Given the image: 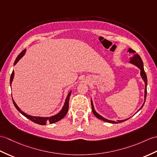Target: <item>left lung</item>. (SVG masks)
Wrapping results in <instances>:
<instances>
[{
	"instance_id": "left-lung-1",
	"label": "left lung",
	"mask_w": 157,
	"mask_h": 157,
	"mask_svg": "<svg viewBox=\"0 0 157 157\" xmlns=\"http://www.w3.org/2000/svg\"><path fill=\"white\" fill-rule=\"evenodd\" d=\"M128 52H129L130 54H131V56H131V57H130V63H132V64L135 65L136 66H137L138 68L140 69V75H141L142 78H143V79L144 80V84H145L144 101L143 104L142 105V106L140 107V108L138 110V112L143 107V105H144V102H145V100H146V97H147V74H145V71H144V70L143 62V61H142L139 55L137 54L136 53L135 51H134L133 49H130V48L128 49ZM91 105H92V112L94 113V114L95 115V116H96V118H99V119H100L101 120H103V121H105V122H109V123L116 124V123H121V122H124V121H126V120L129 119V118H127V119L122 120H117V122H115V121H114V120H108L106 118H104V117H102V116H100L99 114H98V113L95 111V110H94V104H93V102H92V100H91Z\"/></svg>"
}]
</instances>
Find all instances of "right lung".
Here are the masks:
<instances>
[{
	"label": "right lung",
	"instance_id": "right-lung-1",
	"mask_svg": "<svg viewBox=\"0 0 157 157\" xmlns=\"http://www.w3.org/2000/svg\"><path fill=\"white\" fill-rule=\"evenodd\" d=\"M25 52H26V49H24L23 52H22L19 55V56H17L15 61H14V65H15L17 64V63L20 60L21 58L24 56ZM14 71H13V73H12L11 75H10V86H11V83H12V82H13V78H14ZM71 94V91L68 94V95L66 98V100H65V104L63 105V108L61 109V110L59 113H58V114L51 116V117H40V116H33L31 115H28L26 114V113L23 112L19 107H18V105L16 104L15 101L13 100V97H12V100H13V102L14 105V106H15L17 110L19 111L21 114H23L27 118L29 119L30 120H31V121H33L36 124H40V125H45L47 123L53 124V123L59 121L60 120H61L64 117V116H65V115L67 114V113L68 112V108H69V100H70V97Z\"/></svg>",
	"mask_w": 157,
	"mask_h": 157
}]
</instances>
